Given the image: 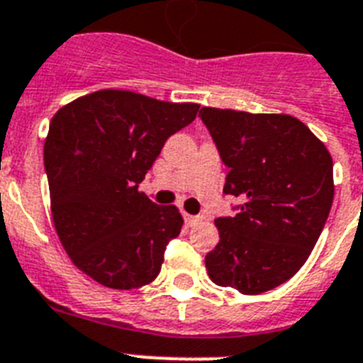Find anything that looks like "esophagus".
Wrapping results in <instances>:
<instances>
[{"instance_id":"esophagus-1","label":"esophagus","mask_w":363,"mask_h":363,"mask_svg":"<svg viewBox=\"0 0 363 363\" xmlns=\"http://www.w3.org/2000/svg\"><path fill=\"white\" fill-rule=\"evenodd\" d=\"M184 215V222L188 224V226H195L199 220H201V217H195V215H188V213H182Z\"/></svg>"}]
</instances>
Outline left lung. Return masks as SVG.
Masks as SVG:
<instances>
[{
	"label": "left lung",
	"mask_w": 363,
	"mask_h": 363,
	"mask_svg": "<svg viewBox=\"0 0 363 363\" xmlns=\"http://www.w3.org/2000/svg\"><path fill=\"white\" fill-rule=\"evenodd\" d=\"M230 168L224 194L240 197L235 217L215 218L218 244L206 255L217 286L259 295L291 279L315 247L335 195L333 159L296 117L201 108Z\"/></svg>",
	"instance_id": "left-lung-1"
}]
</instances>
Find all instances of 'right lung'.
<instances>
[{
    "instance_id": "add662e5",
    "label": "right lung",
    "mask_w": 363,
    "mask_h": 363,
    "mask_svg": "<svg viewBox=\"0 0 363 363\" xmlns=\"http://www.w3.org/2000/svg\"><path fill=\"white\" fill-rule=\"evenodd\" d=\"M197 112L195 103L99 90L52 117L45 172L55 231L72 262L101 286L135 289L157 279L182 217L139 184L166 139Z\"/></svg>"
}]
</instances>
